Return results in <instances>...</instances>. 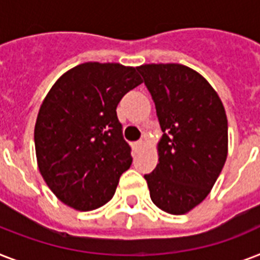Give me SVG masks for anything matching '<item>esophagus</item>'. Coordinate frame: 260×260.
I'll use <instances>...</instances> for the list:
<instances>
[{
	"mask_svg": "<svg viewBox=\"0 0 260 260\" xmlns=\"http://www.w3.org/2000/svg\"><path fill=\"white\" fill-rule=\"evenodd\" d=\"M143 147V142L142 140H139V142H135L132 143V148H134V151H139L140 148Z\"/></svg>",
	"mask_w": 260,
	"mask_h": 260,
	"instance_id": "1",
	"label": "esophagus"
}]
</instances>
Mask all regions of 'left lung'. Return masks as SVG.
<instances>
[{
  "label": "left lung",
  "instance_id": "1",
  "mask_svg": "<svg viewBox=\"0 0 260 260\" xmlns=\"http://www.w3.org/2000/svg\"><path fill=\"white\" fill-rule=\"evenodd\" d=\"M138 70L163 131L158 165L144 175L151 200L167 213L185 214L205 200L225 165V108L212 85L190 67L151 63Z\"/></svg>",
  "mask_w": 260,
  "mask_h": 260
}]
</instances>
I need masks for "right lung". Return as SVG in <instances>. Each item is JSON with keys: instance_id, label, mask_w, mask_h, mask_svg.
I'll list each match as a JSON object with an SVG mask.
<instances>
[{"instance_id": "right-lung-1", "label": "right lung", "mask_w": 260, "mask_h": 260, "mask_svg": "<svg viewBox=\"0 0 260 260\" xmlns=\"http://www.w3.org/2000/svg\"><path fill=\"white\" fill-rule=\"evenodd\" d=\"M142 82L136 67L86 62L60 75L47 93L35 150L43 179L63 204L87 212L112 200L132 165L116 108Z\"/></svg>"}]
</instances>
